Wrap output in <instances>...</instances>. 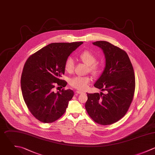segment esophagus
<instances>
[{
    "instance_id": "esophagus-1",
    "label": "esophagus",
    "mask_w": 155,
    "mask_h": 155,
    "mask_svg": "<svg viewBox=\"0 0 155 155\" xmlns=\"http://www.w3.org/2000/svg\"><path fill=\"white\" fill-rule=\"evenodd\" d=\"M76 92H77V94H83V92H82V91H76Z\"/></svg>"
}]
</instances>
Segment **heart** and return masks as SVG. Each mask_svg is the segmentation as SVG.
I'll return each mask as SVG.
<instances>
[{
	"instance_id": "obj_1",
	"label": "heart",
	"mask_w": 155,
	"mask_h": 155,
	"mask_svg": "<svg viewBox=\"0 0 155 155\" xmlns=\"http://www.w3.org/2000/svg\"><path fill=\"white\" fill-rule=\"evenodd\" d=\"M80 60L89 66V71L93 74H97L100 70V66L98 63H95L97 58L95 55L89 51H84L79 56ZM74 68V60L69 57L66 59L64 63V69L68 72H71ZM91 78L89 77H76L72 78L70 81L71 85L78 89L84 90L87 88Z\"/></svg>"
}]
</instances>
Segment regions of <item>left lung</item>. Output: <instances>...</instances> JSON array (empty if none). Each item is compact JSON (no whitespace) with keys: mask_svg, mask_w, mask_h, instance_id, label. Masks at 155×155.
Wrapping results in <instances>:
<instances>
[{"mask_svg":"<svg viewBox=\"0 0 155 155\" xmlns=\"http://www.w3.org/2000/svg\"><path fill=\"white\" fill-rule=\"evenodd\" d=\"M92 43L103 50L106 60L104 71L94 86L106 93L87 94L85 107L95 122L112 124L125 115L132 101L135 88L134 71L124 51L106 41Z\"/></svg>","mask_w":155,"mask_h":155,"instance_id":"1","label":"left lung"}]
</instances>
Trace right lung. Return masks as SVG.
Wrapping results in <instances>:
<instances>
[{
  "instance_id": "1",
  "label": "right lung",
  "mask_w": 155,
  "mask_h": 155,
  "mask_svg": "<svg viewBox=\"0 0 155 155\" xmlns=\"http://www.w3.org/2000/svg\"><path fill=\"white\" fill-rule=\"evenodd\" d=\"M83 43H53L31 55L25 62L21 90L24 101L32 115L41 122L52 123L65 112L74 96L72 90L53 91L55 86L65 87L60 79L70 54Z\"/></svg>"
}]
</instances>
